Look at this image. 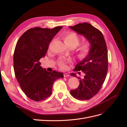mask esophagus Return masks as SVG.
I'll return each mask as SVG.
<instances>
[{
  "label": "esophagus",
  "instance_id": "obj_1",
  "mask_svg": "<svg viewBox=\"0 0 127 127\" xmlns=\"http://www.w3.org/2000/svg\"><path fill=\"white\" fill-rule=\"evenodd\" d=\"M64 77H68V76H69V74L68 73H66V72H65V73H64Z\"/></svg>",
  "mask_w": 127,
  "mask_h": 127
}]
</instances>
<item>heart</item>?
Returning a JSON list of instances; mask_svg holds the SVG:
<instances>
[{"mask_svg": "<svg viewBox=\"0 0 127 127\" xmlns=\"http://www.w3.org/2000/svg\"><path fill=\"white\" fill-rule=\"evenodd\" d=\"M64 43L69 47L74 48L79 43L80 39L76 33L72 32H66L63 34ZM91 45L89 42L84 41L79 44L76 50V53L79 59H83L89 54L91 51ZM69 60L60 58L58 60L59 66L62 69L67 67V63L70 62Z\"/></svg>", "mask_w": 127, "mask_h": 127, "instance_id": "heart-1", "label": "heart"}]
</instances>
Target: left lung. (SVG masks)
<instances>
[{"mask_svg":"<svg viewBox=\"0 0 127 127\" xmlns=\"http://www.w3.org/2000/svg\"><path fill=\"white\" fill-rule=\"evenodd\" d=\"M69 28L83 35L91 45L89 54L76 64L74 69L82 70L85 74L84 77L71 74L79 79L80 84L77 88L70 91V94L79 100H87L98 93L106 78L108 68L106 42L100 31L87 23H79Z\"/></svg>","mask_w":127,"mask_h":127,"instance_id":"left-lung-1","label":"left lung"}]
</instances>
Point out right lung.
<instances>
[{
    "label": "right lung",
    "mask_w": 127,
    "mask_h": 127,
    "mask_svg": "<svg viewBox=\"0 0 127 127\" xmlns=\"http://www.w3.org/2000/svg\"><path fill=\"white\" fill-rule=\"evenodd\" d=\"M62 28L30 29L22 34L16 44L13 57L15 75L23 92L33 101L49 97L53 83L64 78L62 72H49L41 67L39 62L45 57L53 37Z\"/></svg>",
    "instance_id": "1"
}]
</instances>
